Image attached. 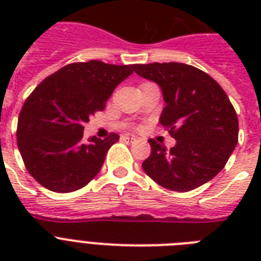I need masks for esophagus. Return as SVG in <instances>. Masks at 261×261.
Segmentation results:
<instances>
[{
	"label": "esophagus",
	"instance_id": "esophagus-1",
	"mask_svg": "<svg viewBox=\"0 0 261 261\" xmlns=\"http://www.w3.org/2000/svg\"><path fill=\"white\" fill-rule=\"evenodd\" d=\"M122 139L124 141V142H135V138H133V137H130V135H123Z\"/></svg>",
	"mask_w": 261,
	"mask_h": 261
}]
</instances>
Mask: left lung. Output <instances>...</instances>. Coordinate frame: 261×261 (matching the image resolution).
I'll use <instances>...</instances> for the list:
<instances>
[{"label":"left lung","instance_id":"8db88e82","mask_svg":"<svg viewBox=\"0 0 261 261\" xmlns=\"http://www.w3.org/2000/svg\"><path fill=\"white\" fill-rule=\"evenodd\" d=\"M133 69L160 85L167 104L160 123L176 139L169 150L149 139L151 153L143 171L160 186L178 192L210 181L239 142V119L225 90L207 73L186 63L154 62Z\"/></svg>","mask_w":261,"mask_h":261}]
</instances>
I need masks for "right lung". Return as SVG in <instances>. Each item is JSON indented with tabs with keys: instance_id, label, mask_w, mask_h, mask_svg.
Listing matches in <instances>:
<instances>
[{
	"instance_id": "add662e5",
	"label": "right lung",
	"mask_w": 261,
	"mask_h": 261,
	"mask_svg": "<svg viewBox=\"0 0 261 261\" xmlns=\"http://www.w3.org/2000/svg\"><path fill=\"white\" fill-rule=\"evenodd\" d=\"M133 65L100 61L70 63L43 80L24 102L17 122V146L27 171L44 188L73 192L100 172L119 135L84 142V123L106 102Z\"/></svg>"
}]
</instances>
